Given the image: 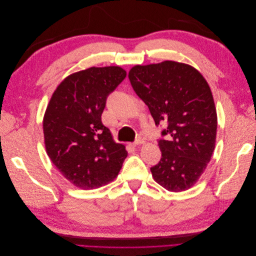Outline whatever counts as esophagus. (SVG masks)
<instances>
[{"label":"esophagus","instance_id":"34e87169","mask_svg":"<svg viewBox=\"0 0 256 256\" xmlns=\"http://www.w3.org/2000/svg\"><path fill=\"white\" fill-rule=\"evenodd\" d=\"M145 143V140L143 138H141V136H138L136 140V142L134 143V146H138V145H142V144H144Z\"/></svg>","mask_w":256,"mask_h":256}]
</instances>
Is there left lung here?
<instances>
[{
	"label": "left lung",
	"instance_id": "obj_1",
	"mask_svg": "<svg viewBox=\"0 0 256 256\" xmlns=\"http://www.w3.org/2000/svg\"><path fill=\"white\" fill-rule=\"evenodd\" d=\"M136 94L148 106L166 140L162 157L150 168L154 182L172 192L193 187L212 159L216 111L210 88L198 69L175 60L136 65L129 70Z\"/></svg>",
	"mask_w": 256,
	"mask_h": 256
}]
</instances>
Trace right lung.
<instances>
[{"instance_id": "obj_1", "label": "right lung", "mask_w": 256, "mask_h": 256, "mask_svg": "<svg viewBox=\"0 0 256 256\" xmlns=\"http://www.w3.org/2000/svg\"><path fill=\"white\" fill-rule=\"evenodd\" d=\"M120 66L90 67L60 83L46 109L44 146L52 164L80 189H95L118 175L126 147L115 143L102 114L108 95L126 78Z\"/></svg>"}]
</instances>
